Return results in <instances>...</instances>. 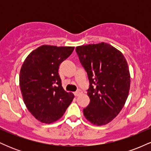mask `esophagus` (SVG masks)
Here are the masks:
<instances>
[{
	"instance_id": "esophagus-1",
	"label": "esophagus",
	"mask_w": 151,
	"mask_h": 151,
	"mask_svg": "<svg viewBox=\"0 0 151 151\" xmlns=\"http://www.w3.org/2000/svg\"><path fill=\"white\" fill-rule=\"evenodd\" d=\"M81 93V90H78V91H77L76 92L74 93V96H79Z\"/></svg>"
}]
</instances>
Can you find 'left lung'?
<instances>
[{
  "mask_svg": "<svg viewBox=\"0 0 151 151\" xmlns=\"http://www.w3.org/2000/svg\"><path fill=\"white\" fill-rule=\"evenodd\" d=\"M76 52L90 84L84 117L93 125H106L116 117L129 96L127 62L121 51L106 42L77 46Z\"/></svg>",
  "mask_w": 151,
  "mask_h": 151,
  "instance_id": "1",
  "label": "left lung"
}]
</instances>
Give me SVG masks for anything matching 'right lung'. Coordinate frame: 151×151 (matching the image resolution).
<instances>
[{"mask_svg":"<svg viewBox=\"0 0 151 151\" xmlns=\"http://www.w3.org/2000/svg\"><path fill=\"white\" fill-rule=\"evenodd\" d=\"M74 49L44 45L31 52L22 64L19 81L23 101L40 122L58 121L73 100V93L62 87L58 70Z\"/></svg>","mask_w":151,"mask_h":151,"instance_id":"1","label":"right lung"}]
</instances>
